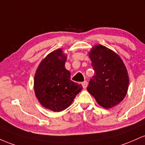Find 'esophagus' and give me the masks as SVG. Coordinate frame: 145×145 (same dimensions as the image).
I'll return each instance as SVG.
<instances>
[{"mask_svg":"<svg viewBox=\"0 0 145 145\" xmlns=\"http://www.w3.org/2000/svg\"><path fill=\"white\" fill-rule=\"evenodd\" d=\"M82 86H83V88H84V89H86V88H87V86H88V82L86 81H84V82L82 83Z\"/></svg>","mask_w":145,"mask_h":145,"instance_id":"34e87169","label":"esophagus"}]
</instances>
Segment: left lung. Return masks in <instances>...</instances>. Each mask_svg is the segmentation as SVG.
I'll use <instances>...</instances> for the list:
<instances>
[{"label": "left lung", "mask_w": 145, "mask_h": 145, "mask_svg": "<svg viewBox=\"0 0 145 145\" xmlns=\"http://www.w3.org/2000/svg\"><path fill=\"white\" fill-rule=\"evenodd\" d=\"M88 55L95 75L88 91L103 108L116 106L127 93L129 79L124 62L116 53L101 44L92 47Z\"/></svg>", "instance_id": "8db88e82"}]
</instances>
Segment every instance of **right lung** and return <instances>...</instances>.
<instances>
[{
  "mask_svg": "<svg viewBox=\"0 0 145 145\" xmlns=\"http://www.w3.org/2000/svg\"><path fill=\"white\" fill-rule=\"evenodd\" d=\"M67 55L62 48L47 55L39 64L34 77V92L42 106L59 112L68 108L82 86L71 80V72L65 68Z\"/></svg>",
  "mask_w": 145,
  "mask_h": 145,
  "instance_id": "add662e5",
  "label": "right lung"
}]
</instances>
